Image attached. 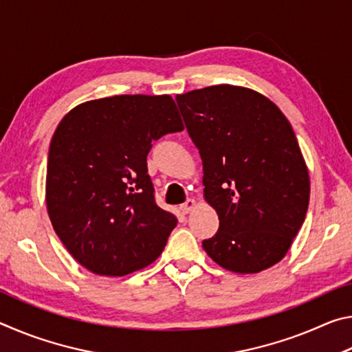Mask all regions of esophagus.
<instances>
[{"instance_id": "1", "label": "esophagus", "mask_w": 352, "mask_h": 352, "mask_svg": "<svg viewBox=\"0 0 352 352\" xmlns=\"http://www.w3.org/2000/svg\"><path fill=\"white\" fill-rule=\"evenodd\" d=\"M195 208V200L194 199H188L186 201H184V204L182 205V211L184 212V214H188V212H190Z\"/></svg>"}]
</instances>
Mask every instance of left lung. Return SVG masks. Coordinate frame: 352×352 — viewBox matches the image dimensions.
<instances>
[{"mask_svg":"<svg viewBox=\"0 0 352 352\" xmlns=\"http://www.w3.org/2000/svg\"><path fill=\"white\" fill-rule=\"evenodd\" d=\"M177 104L204 163V195L219 231L201 242L234 273L278 264L306 219L311 183L283 111L250 88L212 85L178 94Z\"/></svg>","mask_w":352,"mask_h":352,"instance_id":"8db88e82","label":"left lung"}]
</instances>
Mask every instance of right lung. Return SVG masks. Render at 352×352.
<instances>
[{"label": "right lung", "mask_w": 352, "mask_h": 352, "mask_svg": "<svg viewBox=\"0 0 352 352\" xmlns=\"http://www.w3.org/2000/svg\"><path fill=\"white\" fill-rule=\"evenodd\" d=\"M183 129L169 94L88 100L58 124L47 155V214L87 270L124 276L162 254L177 217L155 204L147 153L152 141Z\"/></svg>", "instance_id": "1"}]
</instances>
